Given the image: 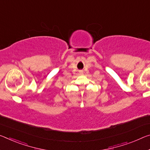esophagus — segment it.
I'll return each instance as SVG.
<instances>
[{
	"label": "esophagus",
	"instance_id": "34e87169",
	"mask_svg": "<svg viewBox=\"0 0 150 150\" xmlns=\"http://www.w3.org/2000/svg\"><path fill=\"white\" fill-rule=\"evenodd\" d=\"M80 73H82V72H80Z\"/></svg>",
	"mask_w": 150,
	"mask_h": 150
}]
</instances>
